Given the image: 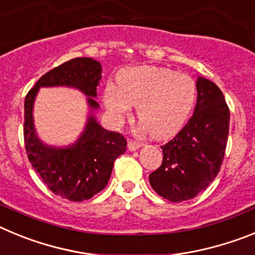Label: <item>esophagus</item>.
<instances>
[{
	"instance_id": "34e87169",
	"label": "esophagus",
	"mask_w": 255,
	"mask_h": 255,
	"mask_svg": "<svg viewBox=\"0 0 255 255\" xmlns=\"http://www.w3.org/2000/svg\"><path fill=\"white\" fill-rule=\"evenodd\" d=\"M140 147H141V143H139V141L129 140V143H128V148H129V150H136Z\"/></svg>"
}]
</instances>
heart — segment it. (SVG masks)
Masks as SVG:
<instances>
[{
    "instance_id": "obj_1",
    "label": "heart",
    "mask_w": 255,
    "mask_h": 255,
    "mask_svg": "<svg viewBox=\"0 0 255 255\" xmlns=\"http://www.w3.org/2000/svg\"><path fill=\"white\" fill-rule=\"evenodd\" d=\"M197 87L186 74L166 67L139 66L119 76V87L108 84L105 103L117 121H123L132 107L145 131L154 139L176 134L185 125L194 107Z\"/></svg>"
}]
</instances>
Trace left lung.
<instances>
[{
	"label": "left lung",
	"mask_w": 255,
	"mask_h": 255,
	"mask_svg": "<svg viewBox=\"0 0 255 255\" xmlns=\"http://www.w3.org/2000/svg\"><path fill=\"white\" fill-rule=\"evenodd\" d=\"M197 92L194 114L175 138L162 145L161 166L149 175L153 190L173 203L206 190L220 172L226 150L230 110L224 93L202 76Z\"/></svg>",
	"instance_id": "obj_1"
}]
</instances>
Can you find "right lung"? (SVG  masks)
Listing matches in <instances>:
<instances>
[{"label":"right lung","instance_id":"right-lung-1","mask_svg":"<svg viewBox=\"0 0 255 255\" xmlns=\"http://www.w3.org/2000/svg\"><path fill=\"white\" fill-rule=\"evenodd\" d=\"M102 66L89 57H78L52 69L28 92L24 103V141L28 158L40 179L56 195L71 202L91 199L106 188L115 159L125 153L126 139L97 123L93 111ZM42 86L76 87L88 96L91 111L78 140L67 147H51L37 138L32 121V106Z\"/></svg>","mask_w":255,"mask_h":255}]
</instances>
